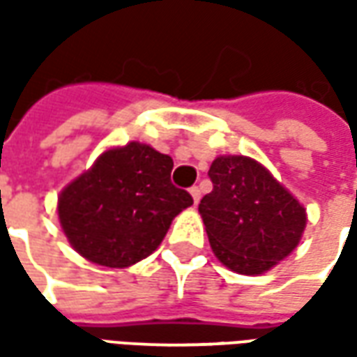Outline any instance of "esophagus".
<instances>
[{"instance_id": "34e87169", "label": "esophagus", "mask_w": 357, "mask_h": 357, "mask_svg": "<svg viewBox=\"0 0 357 357\" xmlns=\"http://www.w3.org/2000/svg\"><path fill=\"white\" fill-rule=\"evenodd\" d=\"M190 196H192V199H194V204L198 206L199 198H202V192H199L198 186H192V188H190Z\"/></svg>"}]
</instances>
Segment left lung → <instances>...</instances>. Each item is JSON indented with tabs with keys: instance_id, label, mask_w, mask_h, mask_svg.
<instances>
[{
	"instance_id": "1",
	"label": "left lung",
	"mask_w": 357,
	"mask_h": 357,
	"mask_svg": "<svg viewBox=\"0 0 357 357\" xmlns=\"http://www.w3.org/2000/svg\"><path fill=\"white\" fill-rule=\"evenodd\" d=\"M213 190L199 202L215 257L240 275H261L300 244L304 204L248 155H219L209 167Z\"/></svg>"
}]
</instances>
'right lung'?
<instances>
[{
    "instance_id": "add662e5",
    "label": "right lung",
    "mask_w": 357,
    "mask_h": 357,
    "mask_svg": "<svg viewBox=\"0 0 357 357\" xmlns=\"http://www.w3.org/2000/svg\"><path fill=\"white\" fill-rule=\"evenodd\" d=\"M173 159L150 144L105 150L57 198L75 252L102 267L125 269L151 255L192 196L171 184Z\"/></svg>"
}]
</instances>
